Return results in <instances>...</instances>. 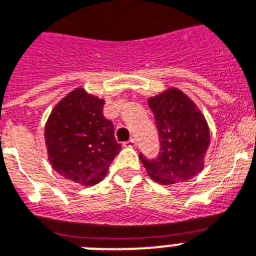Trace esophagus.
I'll return each instance as SVG.
<instances>
[{
    "mask_svg": "<svg viewBox=\"0 0 256 256\" xmlns=\"http://www.w3.org/2000/svg\"><path fill=\"white\" fill-rule=\"evenodd\" d=\"M136 140H132H132H128V142H124V148H134V146H136Z\"/></svg>",
    "mask_w": 256,
    "mask_h": 256,
    "instance_id": "esophagus-1",
    "label": "esophagus"
}]
</instances>
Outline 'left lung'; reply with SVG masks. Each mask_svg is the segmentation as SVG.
I'll list each match as a JSON object with an SVG mask.
<instances>
[{
	"mask_svg": "<svg viewBox=\"0 0 256 256\" xmlns=\"http://www.w3.org/2000/svg\"><path fill=\"white\" fill-rule=\"evenodd\" d=\"M160 136L158 157L140 154L148 174L161 185L184 182L204 168L210 128L192 99L178 88H168L148 100Z\"/></svg>",
	"mask_w": 256,
	"mask_h": 256,
	"instance_id": "8db88e82",
	"label": "left lung"
}]
</instances>
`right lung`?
I'll use <instances>...</instances> for the list:
<instances>
[{"label":"right lung","mask_w":256,"mask_h":256,"mask_svg":"<svg viewBox=\"0 0 256 256\" xmlns=\"http://www.w3.org/2000/svg\"><path fill=\"white\" fill-rule=\"evenodd\" d=\"M104 100L75 88L54 106L46 124L48 158L64 178L95 185L104 178L122 146L114 124L103 116Z\"/></svg>","instance_id":"obj_1"}]
</instances>
